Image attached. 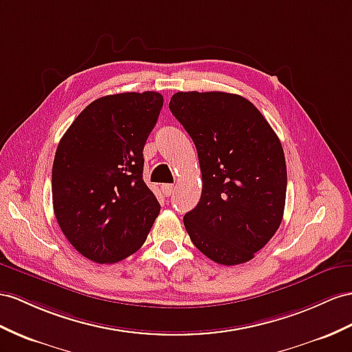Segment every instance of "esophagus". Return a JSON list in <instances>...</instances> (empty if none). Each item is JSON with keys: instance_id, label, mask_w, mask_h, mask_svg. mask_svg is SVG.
<instances>
[{"instance_id": "obj_1", "label": "esophagus", "mask_w": 352, "mask_h": 352, "mask_svg": "<svg viewBox=\"0 0 352 352\" xmlns=\"http://www.w3.org/2000/svg\"><path fill=\"white\" fill-rule=\"evenodd\" d=\"M160 190H162V193H164V196H170L174 192V186L173 184H162Z\"/></svg>"}]
</instances>
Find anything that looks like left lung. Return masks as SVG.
<instances>
[{
	"label": "left lung",
	"mask_w": 352,
	"mask_h": 352,
	"mask_svg": "<svg viewBox=\"0 0 352 352\" xmlns=\"http://www.w3.org/2000/svg\"><path fill=\"white\" fill-rule=\"evenodd\" d=\"M169 110L190 135L201 201L184 215L195 247L220 265L245 263L283 221L287 166L279 138L244 96L177 92Z\"/></svg>",
	"instance_id": "left-lung-1"
}]
</instances>
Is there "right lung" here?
<instances>
[{
  "label": "right lung",
  "mask_w": 352,
  "mask_h": 352,
  "mask_svg": "<svg viewBox=\"0 0 352 352\" xmlns=\"http://www.w3.org/2000/svg\"><path fill=\"white\" fill-rule=\"evenodd\" d=\"M164 107L157 92L95 99L60 138L52 169L53 210L80 254L116 263L138 251L160 211L144 183L142 150Z\"/></svg>",
  "instance_id": "obj_1"
}]
</instances>
